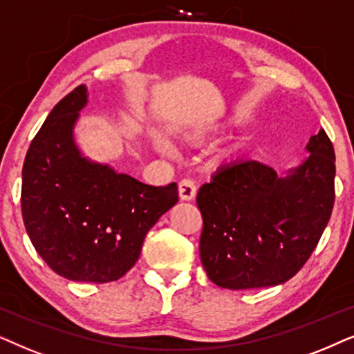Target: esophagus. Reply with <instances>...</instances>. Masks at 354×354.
<instances>
[{"mask_svg": "<svg viewBox=\"0 0 354 354\" xmlns=\"http://www.w3.org/2000/svg\"><path fill=\"white\" fill-rule=\"evenodd\" d=\"M178 191H180L181 201H192L196 197V192H197L196 183L192 180H183L180 185H178Z\"/></svg>", "mask_w": 354, "mask_h": 354, "instance_id": "obj_1", "label": "esophagus"}]
</instances>
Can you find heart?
I'll list each match as a JSON object with an SVG mask.
<instances>
[{
  "label": "heart",
  "mask_w": 354,
  "mask_h": 354,
  "mask_svg": "<svg viewBox=\"0 0 354 354\" xmlns=\"http://www.w3.org/2000/svg\"><path fill=\"white\" fill-rule=\"evenodd\" d=\"M215 129L214 122L209 121H201V122H192V124H185L180 126V128L174 129V134L178 136L181 140H185L187 144H201L209 138L212 134V131ZM153 145L155 149L160 150L162 153H169V147L168 144L165 142L162 138H153Z\"/></svg>",
  "instance_id": "b5f03b06"
}]
</instances>
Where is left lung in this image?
<instances>
[{
  "label": "left lung",
  "instance_id": "left-lung-1",
  "mask_svg": "<svg viewBox=\"0 0 354 354\" xmlns=\"http://www.w3.org/2000/svg\"><path fill=\"white\" fill-rule=\"evenodd\" d=\"M306 150L309 157L283 174L241 160L221 167L201 186L199 252L215 285L228 290L281 285L310 257L335 201V152L324 129Z\"/></svg>",
  "mask_w": 354,
  "mask_h": 354
}]
</instances>
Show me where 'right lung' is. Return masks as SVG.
<instances>
[{"mask_svg":"<svg viewBox=\"0 0 354 354\" xmlns=\"http://www.w3.org/2000/svg\"><path fill=\"white\" fill-rule=\"evenodd\" d=\"M87 87L46 118L22 168V218L35 251L73 281L106 283L138 262L145 234L178 202V186L144 185L84 157L74 140Z\"/></svg>","mask_w":354,"mask_h":354,"instance_id":"1","label":"right lung"}]
</instances>
